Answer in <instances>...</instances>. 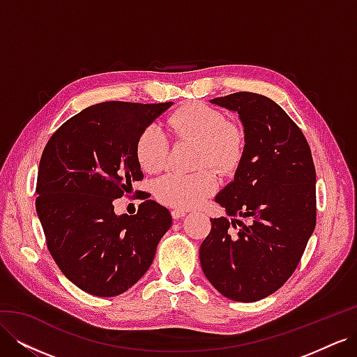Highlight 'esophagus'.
I'll list each match as a JSON object with an SVG mask.
<instances>
[{
  "label": "esophagus",
  "instance_id": "esophagus-1",
  "mask_svg": "<svg viewBox=\"0 0 357 357\" xmlns=\"http://www.w3.org/2000/svg\"><path fill=\"white\" fill-rule=\"evenodd\" d=\"M171 215H172V219H174V220H178V219H181V218H185L186 211L177 208V210H172V211H171Z\"/></svg>",
  "mask_w": 357,
  "mask_h": 357
}]
</instances>
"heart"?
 Returning a JSON list of instances; mask_svg holds the SVG:
<instances>
[{"label":"heart","instance_id":"b5f03b06","mask_svg":"<svg viewBox=\"0 0 357 357\" xmlns=\"http://www.w3.org/2000/svg\"><path fill=\"white\" fill-rule=\"evenodd\" d=\"M168 131L177 139L199 143L197 167H213L229 172L244 155V132L229 123L228 117L214 107L195 102L181 107L168 119ZM139 165L147 172L165 168L169 156V139L158 123L143 129L135 146ZM218 189V177L211 169L193 174L168 172L155 183V197L162 204L176 208H192Z\"/></svg>","mask_w":357,"mask_h":357}]
</instances>
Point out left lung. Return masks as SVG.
Returning a JSON list of instances; mask_svg holds the SVG:
<instances>
[{
  "label": "left lung",
  "mask_w": 357,
  "mask_h": 357,
  "mask_svg": "<svg viewBox=\"0 0 357 357\" xmlns=\"http://www.w3.org/2000/svg\"><path fill=\"white\" fill-rule=\"evenodd\" d=\"M211 102L238 113L245 134L234 181L215 202L248 222L211 219L199 261L223 296L255 302L282 287L304 255L316 228V168L305 135L271 98L235 92Z\"/></svg>",
  "instance_id": "8db88e82"
}]
</instances>
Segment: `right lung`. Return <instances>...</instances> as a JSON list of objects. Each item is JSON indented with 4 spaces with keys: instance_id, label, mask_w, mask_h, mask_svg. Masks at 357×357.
Returning a JSON list of instances; mask_svg holds the SVG:
<instances>
[{
    "instance_id": "obj_1",
    "label": "right lung",
    "mask_w": 357,
    "mask_h": 357,
    "mask_svg": "<svg viewBox=\"0 0 357 357\" xmlns=\"http://www.w3.org/2000/svg\"><path fill=\"white\" fill-rule=\"evenodd\" d=\"M171 104L91 105L62 123L43 150L37 214L52 257L86 294L110 298L134 286L169 229L168 208L147 193L134 215H116L113 202L143 180L137 139Z\"/></svg>"
}]
</instances>
